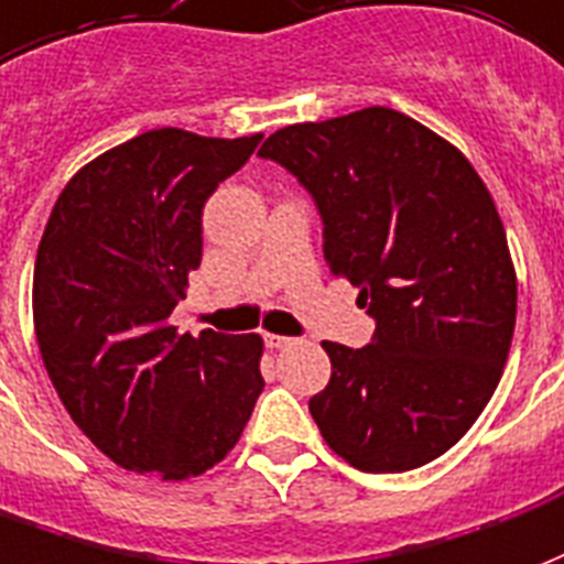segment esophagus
Wrapping results in <instances>:
<instances>
[{"label": "esophagus", "mask_w": 564, "mask_h": 564, "mask_svg": "<svg viewBox=\"0 0 564 564\" xmlns=\"http://www.w3.org/2000/svg\"><path fill=\"white\" fill-rule=\"evenodd\" d=\"M267 348H288V345H294L291 336H279V333H267L264 336Z\"/></svg>", "instance_id": "34e87169"}]
</instances>
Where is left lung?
<instances>
[{
    "label": "left lung",
    "instance_id": "8db88e82",
    "mask_svg": "<svg viewBox=\"0 0 564 564\" xmlns=\"http://www.w3.org/2000/svg\"><path fill=\"white\" fill-rule=\"evenodd\" d=\"M306 186L333 276L376 318L367 348L322 343L310 412L360 471L426 466L490 402L517 322V273L492 195L454 143L390 108L273 131L261 147Z\"/></svg>",
    "mask_w": 564,
    "mask_h": 564
}]
</instances>
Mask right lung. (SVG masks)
<instances>
[{
    "instance_id": "1",
    "label": "right lung",
    "mask_w": 564,
    "mask_h": 564,
    "mask_svg": "<svg viewBox=\"0 0 564 564\" xmlns=\"http://www.w3.org/2000/svg\"><path fill=\"white\" fill-rule=\"evenodd\" d=\"M261 138L143 131L84 164L51 209L32 279L41 360L80 433L129 471L204 475L264 390L258 333L171 324L200 264L204 204Z\"/></svg>"
}]
</instances>
